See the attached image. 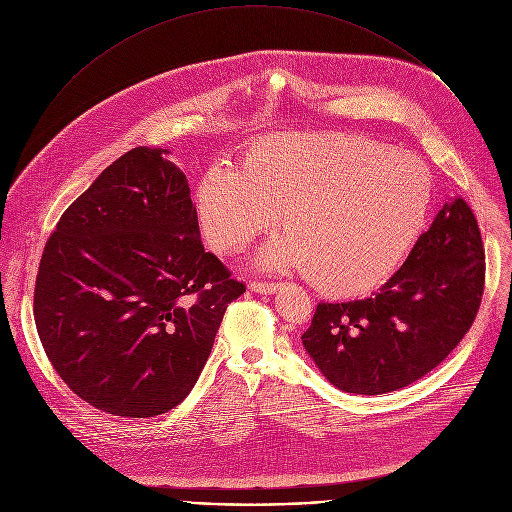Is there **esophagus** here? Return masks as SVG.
<instances>
[{
    "instance_id": "esophagus-1",
    "label": "esophagus",
    "mask_w": 512,
    "mask_h": 512,
    "mask_svg": "<svg viewBox=\"0 0 512 512\" xmlns=\"http://www.w3.org/2000/svg\"><path fill=\"white\" fill-rule=\"evenodd\" d=\"M249 289H251V291H255V294H265V296H269V294H275V291L279 289V285H277V283L251 281V283H249Z\"/></svg>"
}]
</instances>
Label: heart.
<instances>
[{
    "label": "heart",
    "instance_id": "b5f03b06",
    "mask_svg": "<svg viewBox=\"0 0 512 512\" xmlns=\"http://www.w3.org/2000/svg\"><path fill=\"white\" fill-rule=\"evenodd\" d=\"M431 176L409 152L322 131H275L249 143L239 170L208 166L194 192L212 249L235 253L269 231L281 208L285 231L263 245V271L306 269L328 296L381 285L423 231Z\"/></svg>",
    "mask_w": 512,
    "mask_h": 512
}]
</instances>
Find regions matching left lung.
<instances>
[{"instance_id":"1","label":"left lung","mask_w":512,"mask_h":512,"mask_svg":"<svg viewBox=\"0 0 512 512\" xmlns=\"http://www.w3.org/2000/svg\"><path fill=\"white\" fill-rule=\"evenodd\" d=\"M484 291L476 216L448 198L409 257L373 296L322 302L302 342L340 391L381 395L435 369L470 330Z\"/></svg>"}]
</instances>
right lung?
Listing matches in <instances>:
<instances>
[{
  "label": "right lung",
  "instance_id": "right-lung-1",
  "mask_svg": "<svg viewBox=\"0 0 512 512\" xmlns=\"http://www.w3.org/2000/svg\"><path fill=\"white\" fill-rule=\"evenodd\" d=\"M170 150L135 148L72 202L36 277L34 320L60 379L93 407L154 417L192 391L245 285L200 241Z\"/></svg>",
  "mask_w": 512,
  "mask_h": 512
}]
</instances>
